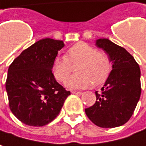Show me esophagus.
I'll use <instances>...</instances> for the list:
<instances>
[{
	"mask_svg": "<svg viewBox=\"0 0 146 146\" xmlns=\"http://www.w3.org/2000/svg\"><path fill=\"white\" fill-rule=\"evenodd\" d=\"M72 94H77V95H81V94H82V92H78V91H72Z\"/></svg>",
	"mask_w": 146,
	"mask_h": 146,
	"instance_id": "1",
	"label": "esophagus"
}]
</instances>
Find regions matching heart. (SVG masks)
<instances>
[{
  "mask_svg": "<svg viewBox=\"0 0 146 146\" xmlns=\"http://www.w3.org/2000/svg\"><path fill=\"white\" fill-rule=\"evenodd\" d=\"M79 62L77 72L69 78L65 85L69 88H85L106 81L111 73L112 66L109 57L86 42H78L70 47L66 57H57L52 66L54 77L64 82L72 73V65Z\"/></svg>",
  "mask_w": 146,
  "mask_h": 146,
  "instance_id": "1",
  "label": "heart"
}]
</instances>
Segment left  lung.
I'll use <instances>...</instances> for the list:
<instances>
[{"label": "left lung", "instance_id": "8db88e82", "mask_svg": "<svg viewBox=\"0 0 146 146\" xmlns=\"http://www.w3.org/2000/svg\"><path fill=\"white\" fill-rule=\"evenodd\" d=\"M96 46L108 54L112 71L101 91L95 92V104L85 109V113L101 128L121 126L132 116L140 97L139 64L124 47L107 38L96 40Z\"/></svg>", "mask_w": 146, "mask_h": 146}]
</instances>
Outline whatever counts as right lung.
<instances>
[{"mask_svg":"<svg viewBox=\"0 0 146 146\" xmlns=\"http://www.w3.org/2000/svg\"><path fill=\"white\" fill-rule=\"evenodd\" d=\"M62 41L45 38L25 49L8 68L6 89L12 113L25 125L44 126L70 95L56 81L52 66Z\"/></svg>","mask_w":146,"mask_h":146,"instance_id":"obj_1","label":"right lung"}]
</instances>
